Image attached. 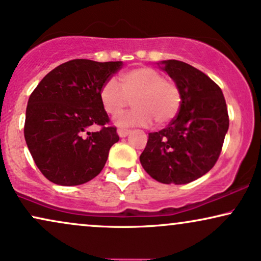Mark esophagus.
<instances>
[{
  "instance_id": "1",
  "label": "esophagus",
  "mask_w": 261,
  "mask_h": 261,
  "mask_svg": "<svg viewBox=\"0 0 261 261\" xmlns=\"http://www.w3.org/2000/svg\"><path fill=\"white\" fill-rule=\"evenodd\" d=\"M117 133H118V136H120V138H125V137L128 136V134L130 133V130L123 129V128H120V129L117 130Z\"/></svg>"
}]
</instances>
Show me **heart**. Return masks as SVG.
Listing matches in <instances>:
<instances>
[{
  "label": "heart",
  "instance_id": "obj_1",
  "mask_svg": "<svg viewBox=\"0 0 261 261\" xmlns=\"http://www.w3.org/2000/svg\"><path fill=\"white\" fill-rule=\"evenodd\" d=\"M120 81L121 87L114 79L106 80L99 91L102 109L112 117L120 116L132 99L133 110L116 121L120 127H146L153 120L166 124L178 115L181 106L179 87L157 70L137 67L121 73Z\"/></svg>",
  "mask_w": 261,
  "mask_h": 261
}]
</instances>
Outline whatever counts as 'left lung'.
<instances>
[{
  "mask_svg": "<svg viewBox=\"0 0 261 261\" xmlns=\"http://www.w3.org/2000/svg\"><path fill=\"white\" fill-rule=\"evenodd\" d=\"M181 93L179 114L166 128L149 133L140 163L163 184H188L213 168L229 129L220 87L196 67L179 60L159 63Z\"/></svg>",
  "mask_w": 261,
  "mask_h": 261,
  "instance_id": "left-lung-1",
  "label": "left lung"
}]
</instances>
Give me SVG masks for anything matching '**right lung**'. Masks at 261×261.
I'll use <instances>...</instances> for the list:
<instances>
[{
    "label": "right lung",
    "mask_w": 261,
    "mask_h": 261,
    "mask_svg": "<svg viewBox=\"0 0 261 261\" xmlns=\"http://www.w3.org/2000/svg\"><path fill=\"white\" fill-rule=\"evenodd\" d=\"M122 62L73 59L42 79L28 101L24 136L37 168L57 185H81L104 168L110 147L120 140L108 127L99 91ZM98 132H88L91 125Z\"/></svg>",
    "instance_id": "right-lung-1"
}]
</instances>
